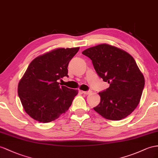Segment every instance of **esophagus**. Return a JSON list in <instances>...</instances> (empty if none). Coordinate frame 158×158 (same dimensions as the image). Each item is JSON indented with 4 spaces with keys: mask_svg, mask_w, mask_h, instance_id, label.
<instances>
[{
    "mask_svg": "<svg viewBox=\"0 0 158 158\" xmlns=\"http://www.w3.org/2000/svg\"><path fill=\"white\" fill-rule=\"evenodd\" d=\"M81 92L83 93V94H85V95H89V94H91V93H92V91H81Z\"/></svg>",
    "mask_w": 158,
    "mask_h": 158,
    "instance_id": "34e87169",
    "label": "esophagus"
}]
</instances>
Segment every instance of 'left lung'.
<instances>
[{"mask_svg": "<svg viewBox=\"0 0 158 158\" xmlns=\"http://www.w3.org/2000/svg\"><path fill=\"white\" fill-rule=\"evenodd\" d=\"M82 53L92 60L96 72L110 84L99 93L101 102L94 110L103 118L118 121L126 118L139 103L145 79L133 56L118 47L100 44Z\"/></svg>", "mask_w": 158, "mask_h": 158, "instance_id": "1", "label": "left lung"}]
</instances>
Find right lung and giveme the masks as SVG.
Returning <instances> with one entry per match:
<instances>
[{"mask_svg":"<svg viewBox=\"0 0 158 158\" xmlns=\"http://www.w3.org/2000/svg\"><path fill=\"white\" fill-rule=\"evenodd\" d=\"M79 49L57 48L31 62L18 85L19 98L31 118L48 123L69 110L78 90L59 85L58 80L69 77V63Z\"/></svg>","mask_w":158,"mask_h":158,"instance_id":"obj_1","label":"right lung"}]
</instances>
